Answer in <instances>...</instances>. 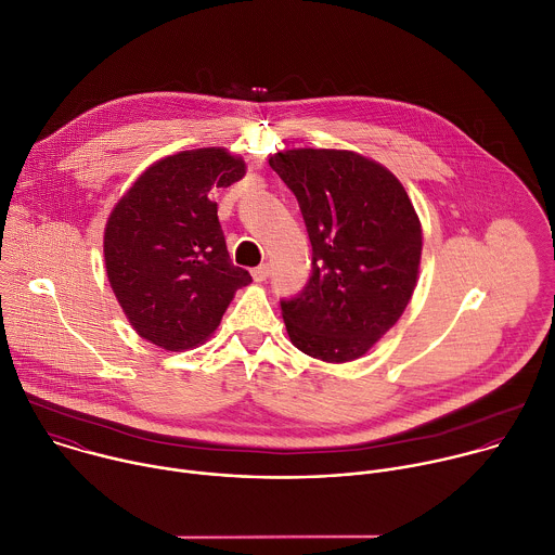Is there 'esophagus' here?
Listing matches in <instances>:
<instances>
[{
  "label": "esophagus",
  "instance_id": "1",
  "mask_svg": "<svg viewBox=\"0 0 555 555\" xmlns=\"http://www.w3.org/2000/svg\"><path fill=\"white\" fill-rule=\"evenodd\" d=\"M268 276H270V268H268V263H263V266H259V268H255V270H253V279H255L257 283L266 281Z\"/></svg>",
  "mask_w": 555,
  "mask_h": 555
}]
</instances>
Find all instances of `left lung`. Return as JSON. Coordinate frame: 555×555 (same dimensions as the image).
<instances>
[{"mask_svg":"<svg viewBox=\"0 0 555 555\" xmlns=\"http://www.w3.org/2000/svg\"><path fill=\"white\" fill-rule=\"evenodd\" d=\"M270 167L296 195L311 242L305 289L281 300L296 349L362 358L404 313L420 274L422 223L402 182L340 149H289Z\"/></svg>","mask_w":555,"mask_h":555,"instance_id":"1","label":"left lung"}]
</instances>
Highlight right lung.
<instances>
[{
  "label": "right lung",
  "instance_id": "1",
  "mask_svg": "<svg viewBox=\"0 0 555 555\" xmlns=\"http://www.w3.org/2000/svg\"><path fill=\"white\" fill-rule=\"evenodd\" d=\"M246 176L221 146L153 163L105 225V270L135 334L167 351L195 349L217 330L248 270L230 261L212 189Z\"/></svg>",
  "mask_w": 555,
  "mask_h": 555
}]
</instances>
